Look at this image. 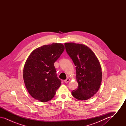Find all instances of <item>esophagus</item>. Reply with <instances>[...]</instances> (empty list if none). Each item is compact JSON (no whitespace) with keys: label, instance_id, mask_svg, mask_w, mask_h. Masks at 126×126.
<instances>
[{"label":"esophagus","instance_id":"1","mask_svg":"<svg viewBox=\"0 0 126 126\" xmlns=\"http://www.w3.org/2000/svg\"><path fill=\"white\" fill-rule=\"evenodd\" d=\"M69 81H70V79L67 78V79H66L64 80V82H65L66 83H68Z\"/></svg>","mask_w":126,"mask_h":126}]
</instances>
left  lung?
<instances>
[{"label": "left lung", "mask_w": 126, "mask_h": 126, "mask_svg": "<svg viewBox=\"0 0 126 126\" xmlns=\"http://www.w3.org/2000/svg\"><path fill=\"white\" fill-rule=\"evenodd\" d=\"M65 46L76 66L78 87L72 91V95L79 100H88L98 92L102 83L100 62L91 49L84 44L67 42Z\"/></svg>", "instance_id": "8db88e82"}]
</instances>
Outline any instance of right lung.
<instances>
[{
    "instance_id": "add662e5",
    "label": "right lung",
    "mask_w": 126,
    "mask_h": 126,
    "mask_svg": "<svg viewBox=\"0 0 126 126\" xmlns=\"http://www.w3.org/2000/svg\"><path fill=\"white\" fill-rule=\"evenodd\" d=\"M65 49L63 44L54 43L33 50L24 64L23 78L30 95L40 102L51 100L61 84L54 66Z\"/></svg>"
}]
</instances>
